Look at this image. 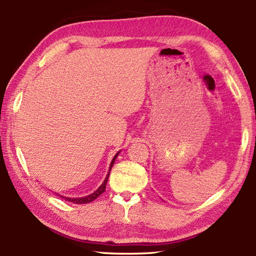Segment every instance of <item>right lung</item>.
<instances>
[{
	"label": "right lung",
	"mask_w": 256,
	"mask_h": 256,
	"mask_svg": "<svg viewBox=\"0 0 256 256\" xmlns=\"http://www.w3.org/2000/svg\"><path fill=\"white\" fill-rule=\"evenodd\" d=\"M120 151H118V152L115 154V156L113 158V160H112L110 168H108V172L106 177H105L104 182H102V184L94 192L91 193V194L86 196H82V198H68V196H60V194H58V193H56V194H58V196H60L62 198H65V201L72 202V203H74V204H86V203H90V202H92V201H94L98 196H101L102 193L105 191V186H106V184H108V177H110V170H112V167H113V165H114V163H115V160H116V158H117V156H118V154H120Z\"/></svg>",
	"instance_id": "add662e5"
}]
</instances>
